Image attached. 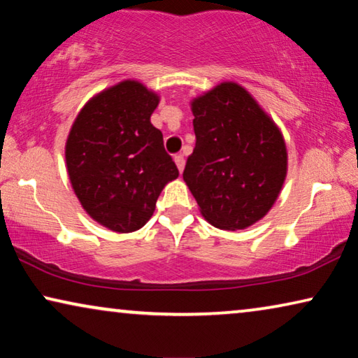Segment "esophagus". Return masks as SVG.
<instances>
[{
    "label": "esophagus",
    "mask_w": 358,
    "mask_h": 358,
    "mask_svg": "<svg viewBox=\"0 0 358 358\" xmlns=\"http://www.w3.org/2000/svg\"><path fill=\"white\" fill-rule=\"evenodd\" d=\"M174 161H176V166H178L179 173H182V171H184V166H185V159H184V156H182V155H176V156H174Z\"/></svg>",
    "instance_id": "34e87169"
}]
</instances>
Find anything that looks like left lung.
<instances>
[{
    "label": "left lung",
    "instance_id": "8db88e82",
    "mask_svg": "<svg viewBox=\"0 0 358 358\" xmlns=\"http://www.w3.org/2000/svg\"><path fill=\"white\" fill-rule=\"evenodd\" d=\"M195 148L182 178L200 212L220 229H244L275 202L287 176L280 130L236 83L192 101Z\"/></svg>",
    "mask_w": 358,
    "mask_h": 358
}]
</instances>
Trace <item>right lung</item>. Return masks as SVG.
Segmentation results:
<instances>
[{
    "label": "right lung",
    "instance_id": "add662e5",
    "mask_svg": "<svg viewBox=\"0 0 358 358\" xmlns=\"http://www.w3.org/2000/svg\"><path fill=\"white\" fill-rule=\"evenodd\" d=\"M159 97L138 81H122L83 107L66 140V168L91 218L117 233L140 229L156 200L179 176L163 134L150 117Z\"/></svg>",
    "mask_w": 358,
    "mask_h": 358
}]
</instances>
